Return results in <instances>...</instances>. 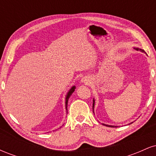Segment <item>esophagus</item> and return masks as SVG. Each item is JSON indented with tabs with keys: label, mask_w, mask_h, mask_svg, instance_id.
Listing matches in <instances>:
<instances>
[{
	"label": "esophagus",
	"mask_w": 156,
	"mask_h": 156,
	"mask_svg": "<svg viewBox=\"0 0 156 156\" xmlns=\"http://www.w3.org/2000/svg\"><path fill=\"white\" fill-rule=\"evenodd\" d=\"M82 82H84L86 84H89L90 82H89V80L86 79V78H83V79H82Z\"/></svg>",
	"instance_id": "obj_1"
}]
</instances>
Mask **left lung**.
<instances>
[{"mask_svg": "<svg viewBox=\"0 0 156 156\" xmlns=\"http://www.w3.org/2000/svg\"><path fill=\"white\" fill-rule=\"evenodd\" d=\"M135 48V49L136 50V51H139L142 52V53H146V52L144 51V50H142V49H140V48ZM94 100L93 99V105H92V108H93V110H94ZM103 125H105V126L112 127V128H116V127H117V126H114V125H105V124H103Z\"/></svg>", "mask_w": 156, "mask_h": 156, "instance_id": "obj_1", "label": "left lung"}]
</instances>
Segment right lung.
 Returning <instances> with one entry per match:
<instances>
[{
    "label": "right lung",
    "mask_w": 156,
    "mask_h": 156,
    "mask_svg": "<svg viewBox=\"0 0 156 156\" xmlns=\"http://www.w3.org/2000/svg\"><path fill=\"white\" fill-rule=\"evenodd\" d=\"M75 89H76V87L75 86H73L72 87V88L69 89V91L68 92L67 96H66V98H65V107H66V110H67V103H68V100H69V97L71 96V94H73V92H74Z\"/></svg>",
    "instance_id": "1"
}]
</instances>
